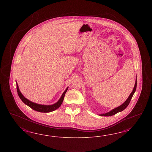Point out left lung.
I'll use <instances>...</instances> for the list:
<instances>
[{
  "label": "left lung",
  "mask_w": 152,
  "mask_h": 152,
  "mask_svg": "<svg viewBox=\"0 0 152 152\" xmlns=\"http://www.w3.org/2000/svg\"><path fill=\"white\" fill-rule=\"evenodd\" d=\"M137 85V78H136L135 85H134V87L133 90L132 91V93L130 94V95H129V97H128V98L126 99V100L124 102L122 105H121L120 106L116 107L115 109H113L112 110L108 112V113H105V114H100V116H110L115 115L116 113L124 110L129 105V103H130V100H131L132 97L133 96L134 94L135 93V90H136Z\"/></svg>",
  "instance_id": "8db88e82"
}]
</instances>
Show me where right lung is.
Wrapping results in <instances>:
<instances>
[{"label": "right lung", "mask_w": 152, "mask_h": 152, "mask_svg": "<svg viewBox=\"0 0 152 152\" xmlns=\"http://www.w3.org/2000/svg\"><path fill=\"white\" fill-rule=\"evenodd\" d=\"M67 90H68V88L66 89V90L62 94L59 100L56 103L51 105H41V104H38L36 103L33 102L32 101L28 100L27 99H26L25 97H24L23 95L22 94V93L20 91L19 89L18 85L17 83V90L19 97H20L21 100L23 101L25 104H26L28 106H29L31 108H32L33 110L39 111V112H41V113H50L58 109L61 105L62 102L64 101L65 94L67 92Z\"/></svg>", "instance_id": "1"}]
</instances>
